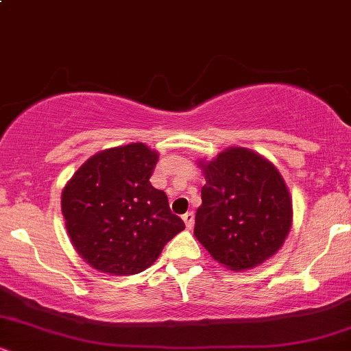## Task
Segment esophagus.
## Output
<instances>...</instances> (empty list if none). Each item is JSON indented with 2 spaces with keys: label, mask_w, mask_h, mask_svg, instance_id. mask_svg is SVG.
Listing matches in <instances>:
<instances>
[{
  "label": "esophagus",
  "mask_w": 351,
  "mask_h": 351,
  "mask_svg": "<svg viewBox=\"0 0 351 351\" xmlns=\"http://www.w3.org/2000/svg\"><path fill=\"white\" fill-rule=\"evenodd\" d=\"M183 221H184V224H186V228L191 229L193 224H195V215H193L191 211L186 213V215H183Z\"/></svg>",
  "instance_id": "esophagus-1"
}]
</instances>
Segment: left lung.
Instances as JSON below:
<instances>
[{
	"instance_id": "8db88e82",
	"label": "left lung",
	"mask_w": 351,
	"mask_h": 351,
	"mask_svg": "<svg viewBox=\"0 0 351 351\" xmlns=\"http://www.w3.org/2000/svg\"><path fill=\"white\" fill-rule=\"evenodd\" d=\"M201 188L195 236L229 271L254 269L271 259L292 228V198L276 165L257 152L229 147L198 160Z\"/></svg>"
}]
</instances>
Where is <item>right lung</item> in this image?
<instances>
[{
    "label": "right lung",
    "instance_id": "obj_1",
    "mask_svg": "<svg viewBox=\"0 0 351 351\" xmlns=\"http://www.w3.org/2000/svg\"><path fill=\"white\" fill-rule=\"evenodd\" d=\"M158 152L128 143L92 155L62 189L60 208L74 249L110 276L148 269L165 244L184 229L150 176Z\"/></svg>",
    "mask_w": 351,
    "mask_h": 351
}]
</instances>
